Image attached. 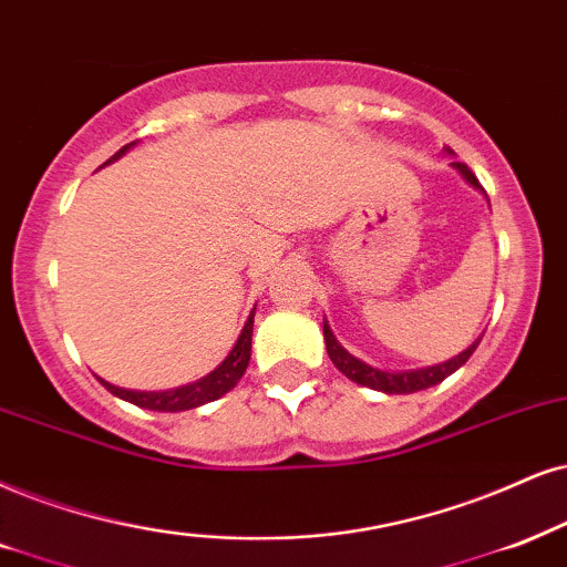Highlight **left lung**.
I'll return each instance as SVG.
<instances>
[{
	"mask_svg": "<svg viewBox=\"0 0 567 567\" xmlns=\"http://www.w3.org/2000/svg\"><path fill=\"white\" fill-rule=\"evenodd\" d=\"M453 167L461 172V175L468 181L474 188L484 190L482 183L476 181L474 172L468 169V164L463 162H453ZM324 342H327V353L332 358V363L337 369L342 371L348 379H353L355 384H363V386H371V390H382L386 395H411V392H419V390H429V386L440 384L442 379H447L453 374L455 369H461L465 361H468L471 353H474L478 342H474L468 350H463L461 355L450 358V361L440 363V367H429V369H419V371H400V374H392V371H382V369H374L369 367V363L358 361L355 355H350L346 348L340 346V342L334 340L332 329L327 327L324 321Z\"/></svg>",
	"mask_w": 567,
	"mask_h": 567,
	"instance_id": "left-lung-1",
	"label": "left lung"
}]
</instances>
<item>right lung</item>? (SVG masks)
<instances>
[{
  "instance_id": "obj_1",
  "label": "right lung",
  "mask_w": 567,
  "mask_h": 567,
  "mask_svg": "<svg viewBox=\"0 0 567 567\" xmlns=\"http://www.w3.org/2000/svg\"><path fill=\"white\" fill-rule=\"evenodd\" d=\"M131 146H133V143H127V146L120 148V152L114 154L112 159L123 156ZM250 334H254V313L248 317L246 327H243V332L238 337V342H235L230 355H227L225 361L219 363V369H214L209 377L198 379L196 384L181 386V390L135 392V390H123V386H114L110 382H104V379H102V384L112 392V395L123 398V400H127V403H133L138 408H148V411H164V413L190 411V408H198V405L212 403V400L221 398L225 392H230L233 386L240 382V377L246 374L248 361H250Z\"/></svg>"
}]
</instances>
